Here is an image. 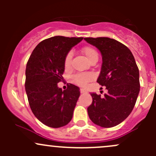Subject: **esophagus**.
<instances>
[{
  "instance_id": "1",
  "label": "esophagus",
  "mask_w": 156,
  "mask_h": 156,
  "mask_svg": "<svg viewBox=\"0 0 156 156\" xmlns=\"http://www.w3.org/2000/svg\"><path fill=\"white\" fill-rule=\"evenodd\" d=\"M80 92H81V94H84V93H87V91H86V90L81 88V89H80Z\"/></svg>"
}]
</instances>
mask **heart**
<instances>
[{
    "label": "heart",
    "instance_id": "heart-1",
    "mask_svg": "<svg viewBox=\"0 0 156 156\" xmlns=\"http://www.w3.org/2000/svg\"><path fill=\"white\" fill-rule=\"evenodd\" d=\"M83 54L87 57V59L90 62H92L93 60L98 59V53L94 48L90 46L84 47L81 50ZM71 60H72V54L69 53L66 56L65 60H64V66L66 69H68L70 67ZM93 79V75L90 73H79L75 75L72 78V81L76 84L80 86H85L89 81Z\"/></svg>",
    "mask_w": 156,
    "mask_h": 156
}]
</instances>
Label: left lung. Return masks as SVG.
Returning a JSON list of instances; mask_svg holds the SVG:
<instances>
[{"label":"left lung","mask_w":156,"mask_h":156,"mask_svg":"<svg viewBox=\"0 0 156 156\" xmlns=\"http://www.w3.org/2000/svg\"><path fill=\"white\" fill-rule=\"evenodd\" d=\"M97 48L103 57L97 83L106 87L104 97L92 93L87 108L90 119L95 125L112 127L122 123L130 114L140 92L139 69L131 51L121 42L109 37H85Z\"/></svg>","instance_id":"8db88e82"}]
</instances>
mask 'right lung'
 Here are the masks:
<instances>
[{"label": "right lung", "mask_w": 156, "mask_h": 156, "mask_svg": "<svg viewBox=\"0 0 156 156\" xmlns=\"http://www.w3.org/2000/svg\"><path fill=\"white\" fill-rule=\"evenodd\" d=\"M83 37L54 36L38 44L31 53L26 69L25 87L33 114L44 125L57 128L72 120L80 89L68 84L62 90L64 60L72 47Z\"/></svg>", "instance_id": "1"}]
</instances>
